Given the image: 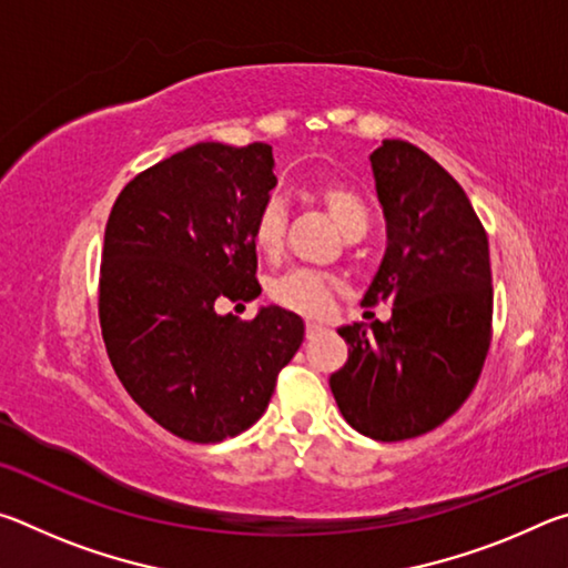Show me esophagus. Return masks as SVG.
<instances>
[{"mask_svg": "<svg viewBox=\"0 0 568 568\" xmlns=\"http://www.w3.org/2000/svg\"><path fill=\"white\" fill-rule=\"evenodd\" d=\"M323 331V323H318V321H307L305 323V335L307 338H313V335H318Z\"/></svg>", "mask_w": 568, "mask_h": 568, "instance_id": "obj_1", "label": "esophagus"}]
</instances>
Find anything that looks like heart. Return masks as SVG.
I'll use <instances>...</instances> for the list:
<instances>
[{
  "label": "heart",
  "instance_id": "obj_1",
  "mask_svg": "<svg viewBox=\"0 0 568 568\" xmlns=\"http://www.w3.org/2000/svg\"><path fill=\"white\" fill-rule=\"evenodd\" d=\"M313 195L321 200L323 207L328 210L333 223L341 227L345 237H363L371 227V205L363 197L358 187L351 182L338 178L318 180L313 187ZM285 230H287V205L281 195H267L263 205L257 207L253 217V243L257 253L265 257L281 255L285 245ZM341 283L333 275H325L318 271H305V267H295L285 275L277 277L271 285V297L301 315H323L333 303V295L338 291Z\"/></svg>",
  "mask_w": 568,
  "mask_h": 568
}]
</instances>
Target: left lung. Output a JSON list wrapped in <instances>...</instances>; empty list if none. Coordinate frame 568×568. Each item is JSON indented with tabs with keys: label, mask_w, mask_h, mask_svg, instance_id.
<instances>
[{
	"label": "left lung",
	"mask_w": 568,
	"mask_h": 568,
	"mask_svg": "<svg viewBox=\"0 0 568 568\" xmlns=\"http://www.w3.org/2000/svg\"><path fill=\"white\" fill-rule=\"evenodd\" d=\"M388 247L361 305L388 303L390 321L338 328L348 363L331 376L343 418L376 440L440 426L476 388L491 345L488 237L464 187L403 140L371 155Z\"/></svg>",
	"instance_id": "obj_1"
}]
</instances>
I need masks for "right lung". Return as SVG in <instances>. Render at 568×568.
I'll return each instance as SVG.
<instances>
[{"label":"right lung","instance_id":"right-lung-1","mask_svg":"<svg viewBox=\"0 0 568 568\" xmlns=\"http://www.w3.org/2000/svg\"><path fill=\"white\" fill-rule=\"evenodd\" d=\"M273 148L197 142L130 180L112 205L100 265L104 348L124 390L192 444L263 416L303 343V321L267 305L253 321L217 301L261 295L253 217L275 187Z\"/></svg>","mask_w":568,"mask_h":568}]
</instances>
